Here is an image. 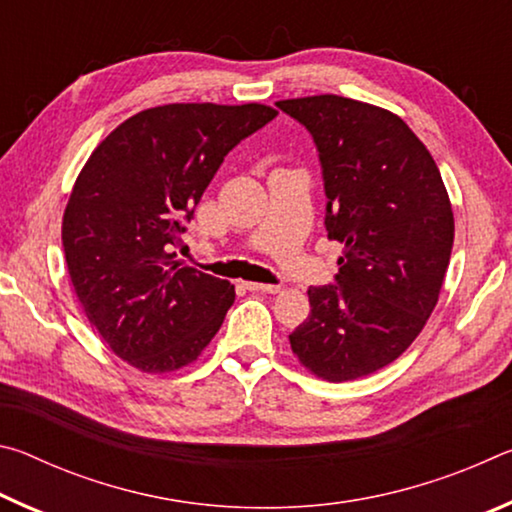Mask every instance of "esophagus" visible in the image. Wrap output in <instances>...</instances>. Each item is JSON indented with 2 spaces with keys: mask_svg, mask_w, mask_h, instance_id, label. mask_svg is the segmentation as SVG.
<instances>
[{
  "mask_svg": "<svg viewBox=\"0 0 512 512\" xmlns=\"http://www.w3.org/2000/svg\"><path fill=\"white\" fill-rule=\"evenodd\" d=\"M244 287L248 291H262V293H280L282 287L280 284H259V282H246Z\"/></svg>",
  "mask_w": 512,
  "mask_h": 512,
  "instance_id": "esophagus-1",
  "label": "esophagus"
}]
</instances>
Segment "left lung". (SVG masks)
Here are the masks:
<instances>
[{
    "label": "left lung",
    "instance_id": "obj_1",
    "mask_svg": "<svg viewBox=\"0 0 512 512\" xmlns=\"http://www.w3.org/2000/svg\"><path fill=\"white\" fill-rule=\"evenodd\" d=\"M277 108L314 137L327 239L343 244L336 284L309 287V316L289 334L300 366L350 381L393 363L436 307L454 246L440 171L404 121L370 103L318 94Z\"/></svg>",
    "mask_w": 512,
    "mask_h": 512
}]
</instances>
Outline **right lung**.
I'll list each match as a JSON object with an SVG mask.
<instances>
[{"label": "right lung", "mask_w": 512, "mask_h": 512, "mask_svg": "<svg viewBox=\"0 0 512 512\" xmlns=\"http://www.w3.org/2000/svg\"><path fill=\"white\" fill-rule=\"evenodd\" d=\"M277 115L264 103H169L119 124L85 162L63 214L69 277L119 359L151 375L201 357L235 287L180 266L173 246L221 162Z\"/></svg>", "instance_id": "right-lung-1"}]
</instances>
